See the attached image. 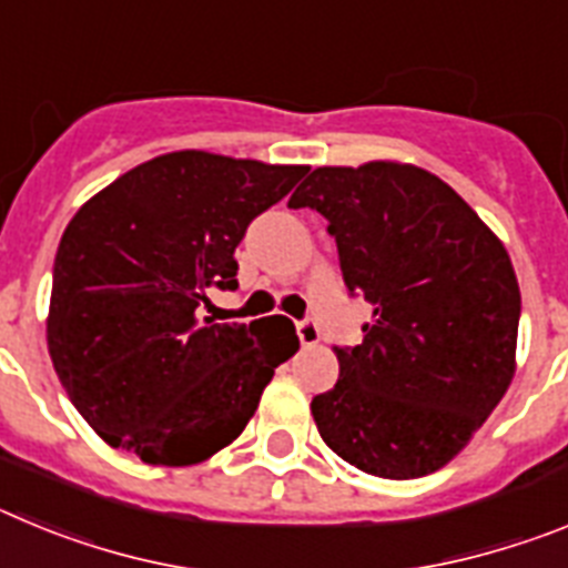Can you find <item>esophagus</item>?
Here are the masks:
<instances>
[{
  "mask_svg": "<svg viewBox=\"0 0 568 568\" xmlns=\"http://www.w3.org/2000/svg\"><path fill=\"white\" fill-rule=\"evenodd\" d=\"M295 333H298L301 346H315L321 341L318 324H315V321H310V318L298 321V324H295Z\"/></svg>",
  "mask_w": 568,
  "mask_h": 568,
  "instance_id": "obj_1",
  "label": "esophagus"
}]
</instances>
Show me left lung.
I'll list each match as a JSON object with an SVG mask.
<instances>
[{
    "instance_id": "8db88e82",
    "label": "left lung",
    "mask_w": 568,
    "mask_h": 568,
    "mask_svg": "<svg viewBox=\"0 0 568 568\" xmlns=\"http://www.w3.org/2000/svg\"><path fill=\"white\" fill-rule=\"evenodd\" d=\"M318 210L349 295L373 304L313 409L324 444L366 475L420 478L469 444L515 375L520 290L500 239L415 164L318 168L290 199Z\"/></svg>"
}]
</instances>
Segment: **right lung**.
<instances>
[{
    "label": "right lung",
    "mask_w": 568,
    "mask_h": 568,
    "mask_svg": "<svg viewBox=\"0 0 568 568\" xmlns=\"http://www.w3.org/2000/svg\"><path fill=\"white\" fill-rule=\"evenodd\" d=\"M307 168L179 150L82 204L57 250L48 349L64 393L113 449L153 466L207 460L253 418L293 321L202 318L239 287L235 247Z\"/></svg>",
    "instance_id": "obj_1"
}]
</instances>
